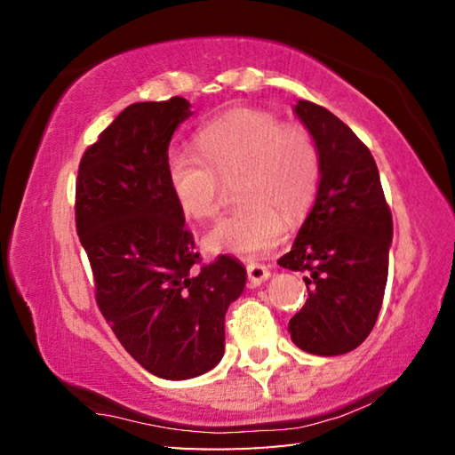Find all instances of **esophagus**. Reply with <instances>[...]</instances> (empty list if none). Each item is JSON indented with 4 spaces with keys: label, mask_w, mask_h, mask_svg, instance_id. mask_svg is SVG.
Instances as JSON below:
<instances>
[{
    "label": "esophagus",
    "mask_w": 455,
    "mask_h": 455,
    "mask_svg": "<svg viewBox=\"0 0 455 455\" xmlns=\"http://www.w3.org/2000/svg\"><path fill=\"white\" fill-rule=\"evenodd\" d=\"M246 273H249V283L252 287H259V284H263L265 281H268V276H271V271H268L265 265L257 263L246 265Z\"/></svg>",
    "instance_id": "obj_1"
}]
</instances>
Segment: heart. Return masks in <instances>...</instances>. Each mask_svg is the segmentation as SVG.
I'll return each instance as SVG.
<instances>
[{"mask_svg": "<svg viewBox=\"0 0 455 455\" xmlns=\"http://www.w3.org/2000/svg\"><path fill=\"white\" fill-rule=\"evenodd\" d=\"M203 158L171 152L166 176L176 203L190 219L209 220L220 211L225 182H235L241 206L220 220L206 244L212 251L255 259L279 244L284 220L309 209L319 184V154L301 126H283L273 114L236 108L196 136Z\"/></svg>", "mask_w": 455, "mask_h": 455, "instance_id": "b5f03b06", "label": "heart"}]
</instances>
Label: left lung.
<instances>
[{"label":"left lung","instance_id":"obj_1","mask_svg":"<svg viewBox=\"0 0 455 455\" xmlns=\"http://www.w3.org/2000/svg\"><path fill=\"white\" fill-rule=\"evenodd\" d=\"M295 116L319 154L311 212L279 265L307 271L309 299L289 321L291 341L313 355L357 349L377 321L387 284L394 220L367 146L323 106L299 100Z\"/></svg>","mask_w":455,"mask_h":455}]
</instances>
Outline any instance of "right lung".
<instances>
[{"label":"right lung","instance_id":"right-lung-1","mask_svg":"<svg viewBox=\"0 0 455 455\" xmlns=\"http://www.w3.org/2000/svg\"><path fill=\"white\" fill-rule=\"evenodd\" d=\"M190 102L128 106L82 156L76 228L96 279V301L118 341L146 371L192 379L225 355V315L246 268L222 255L198 263L166 176L174 130Z\"/></svg>","mask_w":455,"mask_h":455}]
</instances>
